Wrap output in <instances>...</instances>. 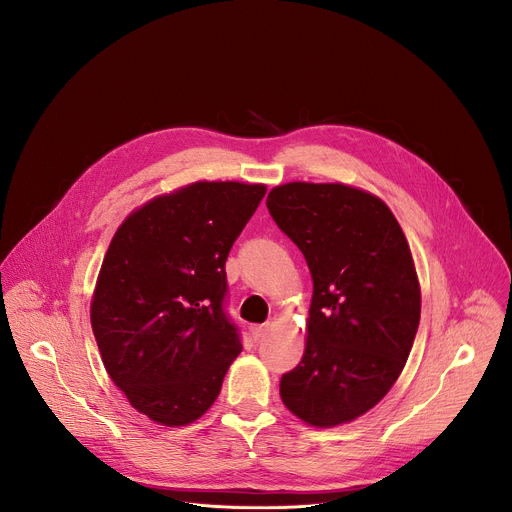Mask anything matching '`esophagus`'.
<instances>
[{"label": "esophagus", "instance_id": "1", "mask_svg": "<svg viewBox=\"0 0 512 512\" xmlns=\"http://www.w3.org/2000/svg\"><path fill=\"white\" fill-rule=\"evenodd\" d=\"M267 332H269V324H259V326H253V328H251V334H253L255 340L263 338Z\"/></svg>", "mask_w": 512, "mask_h": 512}]
</instances>
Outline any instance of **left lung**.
<instances>
[{
  "label": "left lung",
  "mask_w": 512,
  "mask_h": 512,
  "mask_svg": "<svg viewBox=\"0 0 512 512\" xmlns=\"http://www.w3.org/2000/svg\"><path fill=\"white\" fill-rule=\"evenodd\" d=\"M267 208L314 281L306 350L281 377V401L314 427L354 421L395 385L417 334L409 243L379 196L340 182L275 186Z\"/></svg>",
  "instance_id": "left-lung-1"
}]
</instances>
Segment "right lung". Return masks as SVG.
<instances>
[{
  "instance_id": "add662e5",
  "label": "right lung",
  "mask_w": 512,
  "mask_h": 512,
  "mask_svg": "<svg viewBox=\"0 0 512 512\" xmlns=\"http://www.w3.org/2000/svg\"><path fill=\"white\" fill-rule=\"evenodd\" d=\"M265 184L192 182L135 208L115 231L91 300L111 381L166 427L202 417L243 350L223 312L225 261Z\"/></svg>"
}]
</instances>
